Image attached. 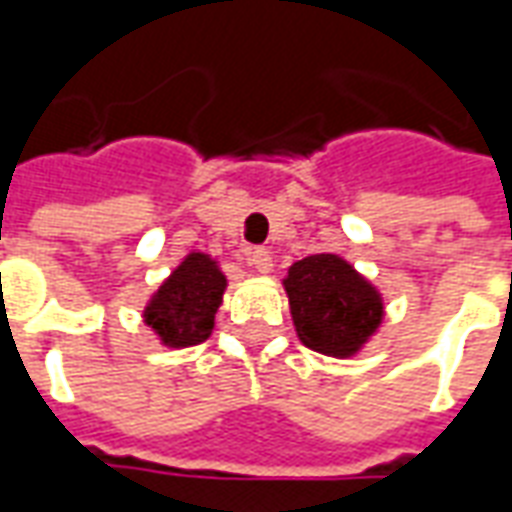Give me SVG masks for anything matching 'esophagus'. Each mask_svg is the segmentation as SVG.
<instances>
[{"mask_svg": "<svg viewBox=\"0 0 512 512\" xmlns=\"http://www.w3.org/2000/svg\"><path fill=\"white\" fill-rule=\"evenodd\" d=\"M249 263H252V268L260 271V274H268L271 266H274V260H271V252H268V249H252V252H249Z\"/></svg>", "mask_w": 512, "mask_h": 512, "instance_id": "esophagus-1", "label": "esophagus"}]
</instances>
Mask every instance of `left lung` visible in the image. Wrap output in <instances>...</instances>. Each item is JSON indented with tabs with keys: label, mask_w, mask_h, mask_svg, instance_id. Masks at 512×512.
<instances>
[{
	"label": "left lung",
	"mask_w": 512,
	"mask_h": 512,
	"mask_svg": "<svg viewBox=\"0 0 512 512\" xmlns=\"http://www.w3.org/2000/svg\"><path fill=\"white\" fill-rule=\"evenodd\" d=\"M299 340L334 359L356 356L384 323V296L345 257L296 260L282 279Z\"/></svg>",
	"instance_id": "left-lung-1"
}]
</instances>
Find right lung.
I'll use <instances>...</instances> for the list:
<instances>
[{
	"instance_id": "1",
	"label": "right lung",
	"mask_w": 512,
	"mask_h": 512,
	"mask_svg": "<svg viewBox=\"0 0 512 512\" xmlns=\"http://www.w3.org/2000/svg\"><path fill=\"white\" fill-rule=\"evenodd\" d=\"M224 290L227 277L219 260L194 249L147 299L142 321L167 348L200 345L216 326Z\"/></svg>"
}]
</instances>
